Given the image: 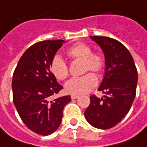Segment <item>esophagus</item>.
<instances>
[{
  "label": "esophagus",
  "instance_id": "34e87169",
  "mask_svg": "<svg viewBox=\"0 0 147 147\" xmlns=\"http://www.w3.org/2000/svg\"><path fill=\"white\" fill-rule=\"evenodd\" d=\"M79 95H76V94H72V95H71V99H76L78 98Z\"/></svg>",
  "mask_w": 147,
  "mask_h": 147
}]
</instances>
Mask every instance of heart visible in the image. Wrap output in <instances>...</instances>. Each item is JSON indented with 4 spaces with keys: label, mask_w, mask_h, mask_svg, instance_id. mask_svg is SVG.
Here are the masks:
<instances>
[{
    "label": "heart",
    "mask_w": 147,
    "mask_h": 147,
    "mask_svg": "<svg viewBox=\"0 0 147 147\" xmlns=\"http://www.w3.org/2000/svg\"><path fill=\"white\" fill-rule=\"evenodd\" d=\"M67 53L73 60L83 61V71L89 70L99 73L105 67L104 58L99 53H93L91 47L87 44L79 42L75 44L67 49ZM50 69L53 75L60 80H65L68 76L69 69L67 63L60 56L53 58ZM98 84V79L94 73L85 74L83 76L71 79L65 84V90L71 94H87Z\"/></svg>",
    "instance_id": "1"
}]
</instances>
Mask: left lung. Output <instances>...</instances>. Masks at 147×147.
<instances>
[{"label": "left lung", "instance_id": "1", "mask_svg": "<svg viewBox=\"0 0 147 147\" xmlns=\"http://www.w3.org/2000/svg\"><path fill=\"white\" fill-rule=\"evenodd\" d=\"M102 49L106 71L98 88L105 96H90V104L84 117L94 128L111 129L119 123L132 107L138 84V71L128 49L115 39L93 36Z\"/></svg>", "mask_w": 147, "mask_h": 147}]
</instances>
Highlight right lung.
Instances as JSON below:
<instances>
[{
  "mask_svg": "<svg viewBox=\"0 0 147 147\" xmlns=\"http://www.w3.org/2000/svg\"><path fill=\"white\" fill-rule=\"evenodd\" d=\"M64 42L48 40L34 44L22 55L13 72V104L24 124L39 135L47 136L57 130L64 107L71 101L70 95L50 100L63 89L50 65Z\"/></svg>",
  "mask_w": 147,
  "mask_h": 147,
  "instance_id": "add662e5",
  "label": "right lung"
}]
</instances>
